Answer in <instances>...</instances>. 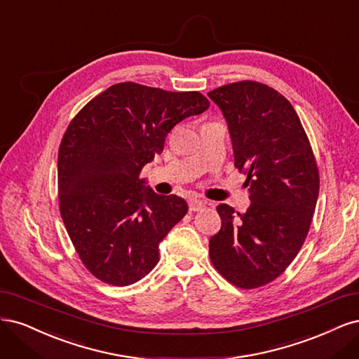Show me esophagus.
<instances>
[{
  "instance_id": "34e87169",
  "label": "esophagus",
  "mask_w": 359,
  "mask_h": 359,
  "mask_svg": "<svg viewBox=\"0 0 359 359\" xmlns=\"http://www.w3.org/2000/svg\"><path fill=\"white\" fill-rule=\"evenodd\" d=\"M204 207H205V203L201 200H196V198L189 200V210L191 212H200L204 209Z\"/></svg>"
}]
</instances>
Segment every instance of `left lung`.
Returning a JSON list of instances; mask_svg holds the SVG:
<instances>
[{
    "label": "left lung",
    "mask_w": 359,
    "mask_h": 359,
    "mask_svg": "<svg viewBox=\"0 0 359 359\" xmlns=\"http://www.w3.org/2000/svg\"><path fill=\"white\" fill-rule=\"evenodd\" d=\"M207 95L250 187L246 213L217 205L222 226L209 241L210 259L228 282L253 289L279 277L303 246L319 195L316 161L292 104L273 88L245 80Z\"/></svg>",
    "instance_id": "8db88e82"
}]
</instances>
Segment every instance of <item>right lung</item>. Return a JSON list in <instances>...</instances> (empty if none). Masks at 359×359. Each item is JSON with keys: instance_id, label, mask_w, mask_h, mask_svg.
Masks as SVG:
<instances>
[{"instance_id": "right-lung-1", "label": "right lung", "mask_w": 359, "mask_h": 359, "mask_svg": "<svg viewBox=\"0 0 359 359\" xmlns=\"http://www.w3.org/2000/svg\"><path fill=\"white\" fill-rule=\"evenodd\" d=\"M209 106L200 92L125 82L68 125L57 154L60 210L80 259L104 283L133 285L155 269L159 243L188 204L155 194L140 172L163 152L172 126Z\"/></svg>"}]
</instances>
